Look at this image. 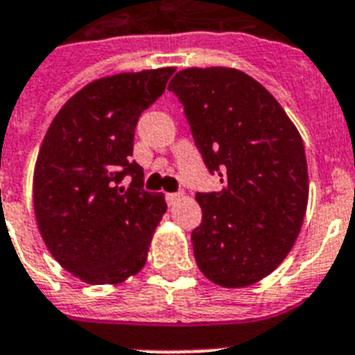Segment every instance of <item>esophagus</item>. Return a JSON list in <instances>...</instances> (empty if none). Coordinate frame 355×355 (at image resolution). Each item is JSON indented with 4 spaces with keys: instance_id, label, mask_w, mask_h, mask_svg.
<instances>
[{
    "instance_id": "obj_1",
    "label": "esophagus",
    "mask_w": 355,
    "mask_h": 355,
    "mask_svg": "<svg viewBox=\"0 0 355 355\" xmlns=\"http://www.w3.org/2000/svg\"><path fill=\"white\" fill-rule=\"evenodd\" d=\"M184 197V193L182 191H178V193H168L166 195V200H168V204L171 206V204H175L178 200V198H182Z\"/></svg>"
}]
</instances>
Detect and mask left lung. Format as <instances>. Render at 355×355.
<instances>
[{
  "label": "left lung",
  "instance_id": "left-lung-1",
  "mask_svg": "<svg viewBox=\"0 0 355 355\" xmlns=\"http://www.w3.org/2000/svg\"><path fill=\"white\" fill-rule=\"evenodd\" d=\"M168 89L182 102L206 168L224 184L195 197L202 207L191 233L195 261L218 286H252L284 261L301 232L308 204L301 135L281 103L237 69H184Z\"/></svg>",
  "mask_w": 355,
  "mask_h": 355
}]
</instances>
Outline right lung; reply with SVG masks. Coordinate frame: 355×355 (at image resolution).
<instances>
[{
  "mask_svg": "<svg viewBox=\"0 0 355 355\" xmlns=\"http://www.w3.org/2000/svg\"><path fill=\"white\" fill-rule=\"evenodd\" d=\"M173 73L149 69L87 83L43 138L33 182L36 223L51 255L83 282L118 284L148 261L168 206L162 193L142 187L132 142L138 118L162 96Z\"/></svg>",
  "mask_w": 355,
  "mask_h": 355,
  "instance_id": "1",
  "label": "right lung"
}]
</instances>
